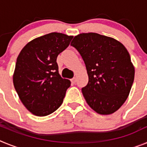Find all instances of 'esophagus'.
Returning a JSON list of instances; mask_svg holds the SVG:
<instances>
[{"label":"esophagus","mask_w":147,"mask_h":147,"mask_svg":"<svg viewBox=\"0 0 147 147\" xmlns=\"http://www.w3.org/2000/svg\"><path fill=\"white\" fill-rule=\"evenodd\" d=\"M71 82L73 83V84H75V83H76V77H74L73 79H71Z\"/></svg>","instance_id":"obj_1"}]
</instances>
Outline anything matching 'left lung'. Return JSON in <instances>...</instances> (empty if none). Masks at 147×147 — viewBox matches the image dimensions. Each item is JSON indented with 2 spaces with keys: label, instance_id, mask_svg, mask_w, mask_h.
<instances>
[{
  "label": "left lung",
  "instance_id": "left-lung-1",
  "mask_svg": "<svg viewBox=\"0 0 147 147\" xmlns=\"http://www.w3.org/2000/svg\"><path fill=\"white\" fill-rule=\"evenodd\" d=\"M71 45L86 66L88 83L82 92L88 105L101 115L115 113L127 100L134 81L127 49L112 37L92 32L75 36Z\"/></svg>",
  "mask_w": 147,
  "mask_h": 147
}]
</instances>
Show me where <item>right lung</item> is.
<instances>
[{
	"label": "right lung",
	"instance_id": "right-lung-1",
	"mask_svg": "<svg viewBox=\"0 0 147 147\" xmlns=\"http://www.w3.org/2000/svg\"><path fill=\"white\" fill-rule=\"evenodd\" d=\"M72 38L48 34L27 43L18 55L13 84L22 103L34 115H48L62 104L71 82L59 75L57 58Z\"/></svg>",
	"mask_w": 147,
	"mask_h": 147
}]
</instances>
